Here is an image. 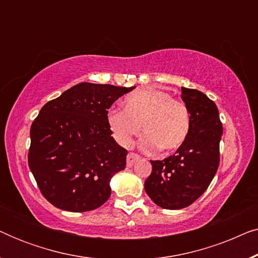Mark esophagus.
<instances>
[{
	"mask_svg": "<svg viewBox=\"0 0 258 258\" xmlns=\"http://www.w3.org/2000/svg\"><path fill=\"white\" fill-rule=\"evenodd\" d=\"M139 160H140V155H137L135 153H129L126 155V164H128V167H132V165Z\"/></svg>",
	"mask_w": 258,
	"mask_h": 258,
	"instance_id": "obj_1",
	"label": "esophagus"
}]
</instances>
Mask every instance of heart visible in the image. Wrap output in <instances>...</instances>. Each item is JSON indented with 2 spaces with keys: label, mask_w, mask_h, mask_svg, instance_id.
I'll return each instance as SVG.
<instances>
[{
  "label": "heart",
  "mask_w": 258,
  "mask_h": 258,
  "mask_svg": "<svg viewBox=\"0 0 258 258\" xmlns=\"http://www.w3.org/2000/svg\"><path fill=\"white\" fill-rule=\"evenodd\" d=\"M108 124L123 147L132 144L142 124L146 134L141 141L143 149L171 151L181 147L188 136L190 115L185 104L167 91L147 88L124 98V110L109 111Z\"/></svg>",
  "instance_id": "1"
}]
</instances>
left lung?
Instances as JSON below:
<instances>
[{"label":"left lung","mask_w":258,"mask_h":258,"mask_svg":"<svg viewBox=\"0 0 258 258\" xmlns=\"http://www.w3.org/2000/svg\"><path fill=\"white\" fill-rule=\"evenodd\" d=\"M181 89L190 114L189 134L174 155L150 161L153 170L144 182L148 196L158 207L170 210L189 207L208 189L220 164L223 134L214 101L202 91Z\"/></svg>","instance_id":"left-lung-1"}]
</instances>
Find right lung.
Listing matches in <instances>:
<instances>
[{
	"instance_id": "right-lung-1",
	"label": "right lung",
	"mask_w": 258,
	"mask_h": 258,
	"mask_svg": "<svg viewBox=\"0 0 258 258\" xmlns=\"http://www.w3.org/2000/svg\"><path fill=\"white\" fill-rule=\"evenodd\" d=\"M134 88L82 82L42 107L30 128L28 164L52 206L83 213L110 197L109 182L125 168L128 151L111 137L108 110Z\"/></svg>"
}]
</instances>
